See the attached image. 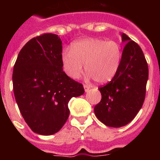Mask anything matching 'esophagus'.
<instances>
[{
  "label": "esophagus",
  "instance_id": "34e87169",
  "mask_svg": "<svg viewBox=\"0 0 160 160\" xmlns=\"http://www.w3.org/2000/svg\"><path fill=\"white\" fill-rule=\"evenodd\" d=\"M84 89H85V91H86V92H87V91H89V90L90 89V86H88V85L84 84Z\"/></svg>",
  "mask_w": 160,
  "mask_h": 160
}]
</instances>
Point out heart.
<instances>
[{
    "instance_id": "b5f03b06",
    "label": "heart",
    "mask_w": 160,
    "mask_h": 160,
    "mask_svg": "<svg viewBox=\"0 0 160 160\" xmlns=\"http://www.w3.org/2000/svg\"><path fill=\"white\" fill-rule=\"evenodd\" d=\"M122 58V49L115 41L87 38L75 42L71 49L62 55L63 69L72 78H78L86 70L95 82L107 83L116 75Z\"/></svg>"
}]
</instances>
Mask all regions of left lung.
<instances>
[{
	"mask_svg": "<svg viewBox=\"0 0 160 160\" xmlns=\"http://www.w3.org/2000/svg\"><path fill=\"white\" fill-rule=\"evenodd\" d=\"M119 69L107 84L98 87L102 94L94 107L96 117L106 126L121 128L134 119L143 104L148 66L140 46L125 33Z\"/></svg>",
	"mask_w": 160,
	"mask_h": 160,
	"instance_id": "1",
	"label": "left lung"
}]
</instances>
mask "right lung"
Returning a JSON list of instances; mask_svg holds the SVG:
<instances>
[{
  "instance_id": "add662e5",
  "label": "right lung",
  "mask_w": 160,
  "mask_h": 160,
  "mask_svg": "<svg viewBox=\"0 0 160 160\" xmlns=\"http://www.w3.org/2000/svg\"><path fill=\"white\" fill-rule=\"evenodd\" d=\"M62 43L51 32L32 38L21 49L13 66L15 99L25 122L39 135L60 131L70 114V99L85 92L82 83L63 71Z\"/></svg>"
}]
</instances>
